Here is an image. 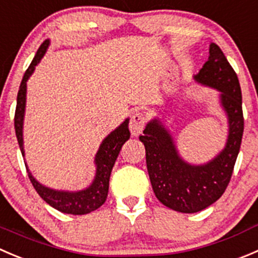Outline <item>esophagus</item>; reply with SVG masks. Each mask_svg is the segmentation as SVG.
I'll list each match as a JSON object with an SVG mask.
<instances>
[{
	"label": "esophagus",
	"mask_w": 258,
	"mask_h": 258,
	"mask_svg": "<svg viewBox=\"0 0 258 258\" xmlns=\"http://www.w3.org/2000/svg\"><path fill=\"white\" fill-rule=\"evenodd\" d=\"M145 123H146V117L142 112H135L130 119V131H131L132 136H139L145 128Z\"/></svg>",
	"instance_id": "1"
}]
</instances>
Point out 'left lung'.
I'll list each match as a JSON object with an SVG mask.
<instances>
[{"mask_svg": "<svg viewBox=\"0 0 258 258\" xmlns=\"http://www.w3.org/2000/svg\"><path fill=\"white\" fill-rule=\"evenodd\" d=\"M196 79L222 92V106L229 118L226 149L207 165L191 166L180 159L171 137L157 119L150 122L140 136L155 196L180 213H197L221 198L231 181L244 128L238 77L217 44H211L208 60Z\"/></svg>", "mask_w": 258, "mask_h": 258, "instance_id": "8db88e82", "label": "left lung"}]
</instances>
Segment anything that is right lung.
<instances>
[{"label":"right lung","instance_id":"obj_1","mask_svg":"<svg viewBox=\"0 0 258 258\" xmlns=\"http://www.w3.org/2000/svg\"><path fill=\"white\" fill-rule=\"evenodd\" d=\"M47 46H49V40H45L40 45V47L36 51V55L32 59L31 64H30L29 68L25 72L24 78H22L21 84H20L19 93H17L16 111H15V131H16L17 142H19V146L22 155H24V146H22V121H24L25 102H26V82L29 79V77L32 74V72H34L35 67L39 64L41 57L44 56ZM128 139V119H126L118 128L114 130L102 142L96 156V179H94L93 184L88 189L77 192L56 191V190L42 186L29 172L30 181L34 185L37 194L49 206L57 209L59 212H62V213L67 214H74V216H83V214L91 213V212L98 209L106 202L107 196H108L109 176H111L112 167H113L117 156H118L119 151H121L122 145Z\"/></svg>","mask_w":258,"mask_h":258}]
</instances>
